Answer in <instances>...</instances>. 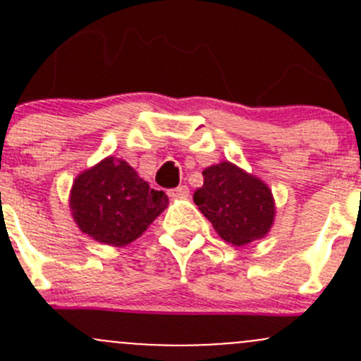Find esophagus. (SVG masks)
I'll use <instances>...</instances> for the list:
<instances>
[{
  "label": "esophagus",
  "mask_w": 361,
  "mask_h": 361,
  "mask_svg": "<svg viewBox=\"0 0 361 361\" xmlns=\"http://www.w3.org/2000/svg\"><path fill=\"white\" fill-rule=\"evenodd\" d=\"M167 194H169L171 197L185 199V197H188V194H190V190H188L187 185H180V187H176V188H171V190L167 192Z\"/></svg>",
  "instance_id": "obj_1"
}]
</instances>
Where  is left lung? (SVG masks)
<instances>
[{"instance_id":"obj_1","label":"left lung","mask_w":361,"mask_h":361,"mask_svg":"<svg viewBox=\"0 0 361 361\" xmlns=\"http://www.w3.org/2000/svg\"><path fill=\"white\" fill-rule=\"evenodd\" d=\"M194 202L224 241L245 246L264 238L274 221V199L264 181L231 162L202 171Z\"/></svg>"}]
</instances>
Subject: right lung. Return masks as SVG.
Here are the masks:
<instances>
[{"mask_svg": "<svg viewBox=\"0 0 361 361\" xmlns=\"http://www.w3.org/2000/svg\"><path fill=\"white\" fill-rule=\"evenodd\" d=\"M167 204L162 190L150 188L126 160L113 157L80 174L69 199L80 231L111 246L140 238Z\"/></svg>", "mask_w": 361, "mask_h": 361, "instance_id": "obj_1", "label": "right lung"}]
</instances>
